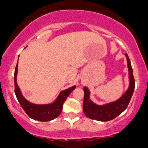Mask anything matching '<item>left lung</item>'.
<instances>
[{
    "instance_id": "obj_1",
    "label": "left lung",
    "mask_w": 148,
    "mask_h": 148,
    "mask_svg": "<svg viewBox=\"0 0 148 148\" xmlns=\"http://www.w3.org/2000/svg\"><path fill=\"white\" fill-rule=\"evenodd\" d=\"M125 56L127 58V63L129 71L130 83L128 89L117 100L99 105L91 100L90 92L86 86H84L83 112L87 117L92 120L107 122L116 118L127 107L135 89V79L133 77L130 60L127 53H125Z\"/></svg>"
}]
</instances>
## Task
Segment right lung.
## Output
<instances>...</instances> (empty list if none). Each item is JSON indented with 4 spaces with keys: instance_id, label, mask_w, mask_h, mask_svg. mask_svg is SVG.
<instances>
[{
    "instance_id": "right-lung-1",
    "label": "right lung",
    "mask_w": 148,
    "mask_h": 148,
    "mask_svg": "<svg viewBox=\"0 0 148 148\" xmlns=\"http://www.w3.org/2000/svg\"><path fill=\"white\" fill-rule=\"evenodd\" d=\"M17 74L18 63L15 69L14 73L15 94H16L18 101L20 103L21 106L25 112L28 114V117H31V119L41 121V122H48L59 117L62 111L64 102H65L69 95L71 93V92L76 88V86H73L61 92L56 100L51 104H34V103L28 102L21 92L17 84Z\"/></svg>"
}]
</instances>
